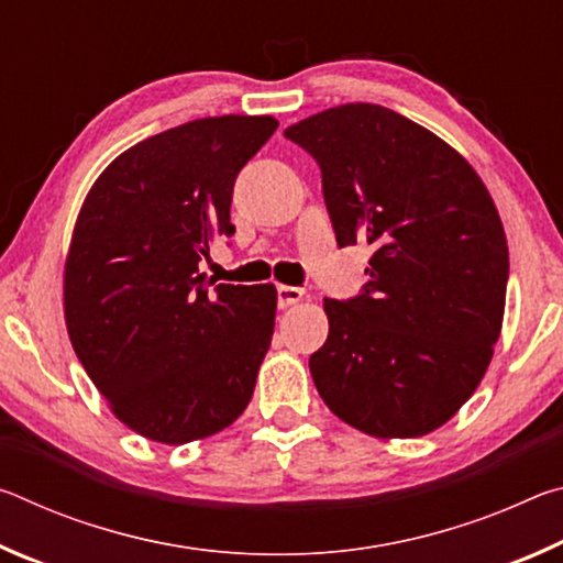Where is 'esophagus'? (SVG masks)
I'll return each mask as SVG.
<instances>
[{
  "label": "esophagus",
  "instance_id": "obj_1",
  "mask_svg": "<svg viewBox=\"0 0 563 563\" xmlns=\"http://www.w3.org/2000/svg\"><path fill=\"white\" fill-rule=\"evenodd\" d=\"M275 295H278V308L285 310V308H292L295 302H300L305 298V290L295 288V285H278Z\"/></svg>",
  "mask_w": 563,
  "mask_h": 563
}]
</instances>
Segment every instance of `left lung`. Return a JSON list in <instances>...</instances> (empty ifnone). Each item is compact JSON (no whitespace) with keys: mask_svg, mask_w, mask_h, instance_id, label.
<instances>
[{"mask_svg":"<svg viewBox=\"0 0 563 563\" xmlns=\"http://www.w3.org/2000/svg\"><path fill=\"white\" fill-rule=\"evenodd\" d=\"M322 174L338 245L375 247L369 280L325 298L330 332L310 375L342 422L422 437L487 373L509 280L507 235L474 168L399 113L345 103L285 129Z\"/></svg>","mask_w":563,"mask_h":563,"instance_id":"obj_1","label":"left lung"}]
</instances>
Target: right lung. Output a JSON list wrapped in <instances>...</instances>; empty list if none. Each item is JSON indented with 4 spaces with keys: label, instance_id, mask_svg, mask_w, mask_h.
I'll use <instances>...</instances> for the list:
<instances>
[{
    "label": "right lung",
    "instance_id": "obj_1",
    "mask_svg": "<svg viewBox=\"0 0 563 563\" xmlns=\"http://www.w3.org/2000/svg\"><path fill=\"white\" fill-rule=\"evenodd\" d=\"M275 129L273 117H213L156 133L111 161L81 206L66 330L113 415L154 442L221 432L253 397L275 288L211 290L198 263L235 233V178Z\"/></svg>",
    "mask_w": 563,
    "mask_h": 563
}]
</instances>
